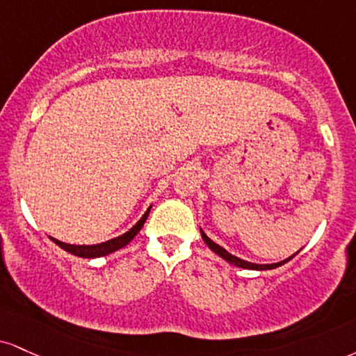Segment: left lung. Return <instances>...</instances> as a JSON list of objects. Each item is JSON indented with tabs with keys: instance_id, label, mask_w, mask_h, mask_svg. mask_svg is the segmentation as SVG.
<instances>
[{
	"instance_id": "obj_1",
	"label": "left lung",
	"mask_w": 356,
	"mask_h": 356,
	"mask_svg": "<svg viewBox=\"0 0 356 356\" xmlns=\"http://www.w3.org/2000/svg\"><path fill=\"white\" fill-rule=\"evenodd\" d=\"M200 235H202V241L207 243V247L211 248L212 252H216L217 255L222 257V259L227 260V262H229V264L235 265V267L248 268V270H270V268H277V267H280V265L286 264V262H289V260H292L293 257H295V254H293L292 257H289V259L282 260V262H277V264H265V265H262V264H252V262H247V260L238 259V257H235L232 254H229V252H227L224 247H220L219 243H216L213 241H211V238H209L207 235H205V232H204L202 229H200ZM297 254H298V252H297Z\"/></svg>"
}]
</instances>
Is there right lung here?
<instances>
[{"label": "right lung", "mask_w": 356, "mask_h": 356, "mask_svg": "<svg viewBox=\"0 0 356 356\" xmlns=\"http://www.w3.org/2000/svg\"><path fill=\"white\" fill-rule=\"evenodd\" d=\"M149 212H151V207H149L147 211H145L144 216L140 217V220L137 222V224L132 227V229L127 230L126 234L119 235V237L111 238V241H106V242H102V243H96V245H71V243H64V242L58 241V238H53V237H51V241H53L56 245L61 247L63 250L70 252V254L76 255V257H83V259H96V257L109 255V254H113V252L119 250V248L126 247L127 243H129L132 238H134L136 235L139 234V230L143 229L144 222L147 220Z\"/></svg>", "instance_id": "add662e5"}]
</instances>
